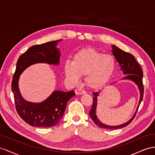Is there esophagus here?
I'll return each mask as SVG.
<instances>
[{
    "mask_svg": "<svg viewBox=\"0 0 155 155\" xmlns=\"http://www.w3.org/2000/svg\"><path fill=\"white\" fill-rule=\"evenodd\" d=\"M75 94L76 95H83L86 94V91L81 89H76L75 90Z\"/></svg>",
    "mask_w": 155,
    "mask_h": 155,
    "instance_id": "esophagus-1",
    "label": "esophagus"
}]
</instances>
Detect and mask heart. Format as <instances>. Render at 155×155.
I'll list each match as a JSON object with an SVG mask.
<instances>
[{"label":"heart","mask_w":155,"mask_h":155,"mask_svg":"<svg viewBox=\"0 0 155 155\" xmlns=\"http://www.w3.org/2000/svg\"><path fill=\"white\" fill-rule=\"evenodd\" d=\"M116 65V60L113 55L86 48L74 55L73 62L66 61L64 72L66 77L74 82L85 75L86 84L92 89H99L112 78Z\"/></svg>","instance_id":"1"}]
</instances>
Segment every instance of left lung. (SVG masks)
Instances as JSON below:
<instances>
[{
	"mask_svg": "<svg viewBox=\"0 0 155 155\" xmlns=\"http://www.w3.org/2000/svg\"><path fill=\"white\" fill-rule=\"evenodd\" d=\"M112 54L116 58L117 62L121 67V71L123 72V74H127L126 76L123 78L122 80H128L134 82L138 87L140 91V101L138 104V107L136 110L134 114H133L132 117L129 119V121H127L125 123H123L121 125H117V126H110L106 125L101 122L97 116V97L99 96L100 91L93 93V95H94L93 98V103L91 110L89 112L90 116L91 119L94 121V123L97 125H98L99 127L103 128V129H121V128L125 127L127 125H129L131 121L133 120L136 114L138 111L139 106L143 99V85L142 82L143 78V71L141 69L140 65L137 62L134 56L130 54L129 52L123 51V50L116 47V45H112Z\"/></svg>",
	"mask_w": 155,
	"mask_h": 155,
	"instance_id": "left-lung-1",
	"label": "left lung"
}]
</instances>
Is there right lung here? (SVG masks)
<instances>
[{
	"label": "right lung",
	"mask_w": 155,
	"mask_h": 155,
	"mask_svg": "<svg viewBox=\"0 0 155 155\" xmlns=\"http://www.w3.org/2000/svg\"><path fill=\"white\" fill-rule=\"evenodd\" d=\"M60 41L62 39L31 47L17 60L12 82L16 110L19 116L32 127H51L56 125L63 117L68 101L75 95L73 90L68 92L54 90L42 102L32 103L26 101L19 90L20 75L30 65L39 63L60 64L61 52L57 45Z\"/></svg>",
	"instance_id": "right-lung-1"
}]
</instances>
